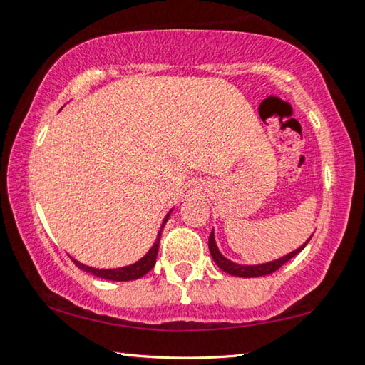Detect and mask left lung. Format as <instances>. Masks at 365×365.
<instances>
[{"mask_svg":"<svg viewBox=\"0 0 365 365\" xmlns=\"http://www.w3.org/2000/svg\"><path fill=\"white\" fill-rule=\"evenodd\" d=\"M312 238L311 237L307 238V242L304 245H301L298 250H294L289 252V255H285L280 259H275V261H270V262H264V264H257V265H242V264H237L230 261V259H227L222 252L219 251L217 245H215V238H214V232H211L209 235V251H211V256L214 259V262L219 265V267L227 272V274L235 275V277H243V279H251V277H262V275H269V274H274L275 270H279L283 264L288 262L289 259L294 257L298 252H301L302 250L306 248V245L309 243V240Z\"/></svg>","mask_w":365,"mask_h":365,"instance_id":"left-lung-1","label":"left lung"}]
</instances>
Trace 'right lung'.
I'll use <instances>...</instances> for the list:
<instances>
[{
  "label": "right lung",
  "instance_id": "add662e5",
  "mask_svg": "<svg viewBox=\"0 0 365 365\" xmlns=\"http://www.w3.org/2000/svg\"><path fill=\"white\" fill-rule=\"evenodd\" d=\"M172 212V211H170ZM170 212L165 215V219L163 220V225H160V230L158 232V237H156V242L153 243L151 250L146 252V255L137 261L135 264L130 265H125V267H119V269H93V267H88V265L85 264H80L78 261L72 257L73 264L77 265L78 269H82L85 272H88V274L95 275V277H100V279L104 280H113V282H130V280H137L140 277H143L145 274H148L153 267L154 264H156V256H158V251H159V240H160V233H163V228L165 225V222H168Z\"/></svg>",
  "mask_w": 365,
  "mask_h": 365
}]
</instances>
